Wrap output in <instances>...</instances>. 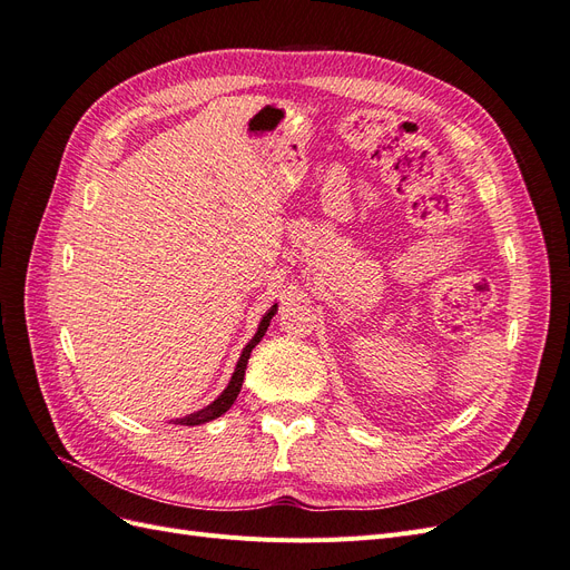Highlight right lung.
Listing matches in <instances>:
<instances>
[{
  "label": "right lung",
  "instance_id": "1",
  "mask_svg": "<svg viewBox=\"0 0 570 570\" xmlns=\"http://www.w3.org/2000/svg\"><path fill=\"white\" fill-rule=\"evenodd\" d=\"M275 312H278V304H273V306L268 308V312L264 314V318L258 321V327H256L254 337L247 342V347L243 350V354H239V358H237V366H235V371H233V377H230L228 387L223 390V392L216 396V400H214L209 406H204L202 411L189 413V416H185V419H176V421H174L176 425H202V423H209V421H214V419L223 416V413H226V411H228V409L235 404V400H237L239 390H243V381H245V368H247L249 354H252V350L256 347V344L262 342V337L266 335L268 325H271V318L275 316Z\"/></svg>",
  "mask_w": 570,
  "mask_h": 570
}]
</instances>
